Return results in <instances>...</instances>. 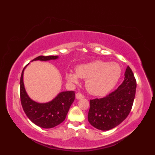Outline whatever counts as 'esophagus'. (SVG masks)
<instances>
[{
    "label": "esophagus",
    "mask_w": 155,
    "mask_h": 155,
    "mask_svg": "<svg viewBox=\"0 0 155 155\" xmlns=\"http://www.w3.org/2000/svg\"><path fill=\"white\" fill-rule=\"evenodd\" d=\"M84 97V95L80 93H78L76 94V98H77V99H78V100H80V99H81V98H83Z\"/></svg>",
    "instance_id": "34e87169"
}]
</instances>
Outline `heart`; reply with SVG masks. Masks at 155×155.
I'll use <instances>...</instances> for the list:
<instances>
[{
    "label": "heart",
    "instance_id": "heart-1",
    "mask_svg": "<svg viewBox=\"0 0 155 155\" xmlns=\"http://www.w3.org/2000/svg\"><path fill=\"white\" fill-rule=\"evenodd\" d=\"M121 72V67L117 62L97 60L77 66L76 72L68 71L66 78L72 83H78L79 78H84L86 87L91 94L103 96L115 87Z\"/></svg>",
    "mask_w": 155,
    "mask_h": 155
}]
</instances>
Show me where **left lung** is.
Listing matches in <instances>:
<instances>
[{"label": "left lung", "instance_id": "left-lung-1", "mask_svg": "<svg viewBox=\"0 0 155 155\" xmlns=\"http://www.w3.org/2000/svg\"><path fill=\"white\" fill-rule=\"evenodd\" d=\"M137 83L130 68L127 67L119 87L104 98L90 101L88 120L94 128L108 130L120 124L130 113L136 93Z\"/></svg>", "mask_w": 155, "mask_h": 155}]
</instances>
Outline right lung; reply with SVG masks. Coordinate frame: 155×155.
<instances>
[{
	"instance_id": "add662e5",
	"label": "right lung",
	"mask_w": 155,
	"mask_h": 155,
	"mask_svg": "<svg viewBox=\"0 0 155 155\" xmlns=\"http://www.w3.org/2000/svg\"><path fill=\"white\" fill-rule=\"evenodd\" d=\"M58 56H39L32 61H48L56 60ZM26 66L22 72L20 81L21 104L25 114L32 123L44 128H51L62 123L65 119L71 104L74 101V91H62L52 101L47 103H38L28 96L25 90L23 75Z\"/></svg>"
}]
</instances>
